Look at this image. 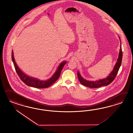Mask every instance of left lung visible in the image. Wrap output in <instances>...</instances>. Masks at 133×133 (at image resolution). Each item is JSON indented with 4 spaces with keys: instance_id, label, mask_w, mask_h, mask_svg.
Segmentation results:
<instances>
[{
    "instance_id": "8db88e82",
    "label": "left lung",
    "mask_w": 133,
    "mask_h": 133,
    "mask_svg": "<svg viewBox=\"0 0 133 133\" xmlns=\"http://www.w3.org/2000/svg\"><path fill=\"white\" fill-rule=\"evenodd\" d=\"M119 40H121L120 37H119ZM122 52L121 46V48L119 50L118 57L117 58V63L115 65L113 71L110 74L109 76L107 77V78L102 79H100L99 81H86L81 76L79 72H77V75L78 80L80 81L81 84L90 88H97L101 87V86L108 85L111 83L112 82V81H113L116 77L117 74L119 70V69L121 67V62H122Z\"/></svg>"
}]
</instances>
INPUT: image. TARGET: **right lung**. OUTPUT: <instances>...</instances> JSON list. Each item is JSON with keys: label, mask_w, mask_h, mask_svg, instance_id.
Masks as SVG:
<instances>
[{"label": "right lung", "mask_w": 133, "mask_h": 133, "mask_svg": "<svg viewBox=\"0 0 133 133\" xmlns=\"http://www.w3.org/2000/svg\"><path fill=\"white\" fill-rule=\"evenodd\" d=\"M12 58L16 71L18 76L20 77V79L25 84L28 85L29 86L36 88H48L51 85H52L55 82H56L58 79L59 77H60L62 69H63L65 64L67 62L66 61H64L61 63L58 67L57 68L56 72L52 75V77L47 81H40L37 78L29 77L20 70V69L17 66L15 62V60L14 57L13 51L12 52Z\"/></svg>", "instance_id": "add662e5"}]
</instances>
